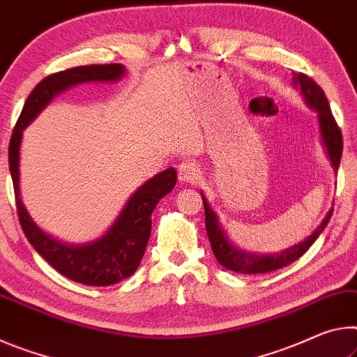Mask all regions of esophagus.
Listing matches in <instances>:
<instances>
[{
    "instance_id": "obj_1",
    "label": "esophagus",
    "mask_w": 357,
    "mask_h": 357,
    "mask_svg": "<svg viewBox=\"0 0 357 357\" xmlns=\"http://www.w3.org/2000/svg\"><path fill=\"white\" fill-rule=\"evenodd\" d=\"M202 171L195 161H183L178 165V178L183 183H195L201 180Z\"/></svg>"
}]
</instances>
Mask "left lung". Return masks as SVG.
I'll use <instances>...</instances> for the list:
<instances>
[{"label": "left lung", "instance_id": "8db88e82", "mask_svg": "<svg viewBox=\"0 0 357 357\" xmlns=\"http://www.w3.org/2000/svg\"><path fill=\"white\" fill-rule=\"evenodd\" d=\"M293 85L294 89H301L305 101L318 112L319 128H321V136H323V142L327 149V153L332 161L335 172L338 171V165H340V158L343 151V137L342 130L337 125V121L332 115V110L329 106V101L324 95V91L321 86L314 82L312 77H308L303 73H293ZM204 210H206V229L210 245H212L213 255L221 266L229 268V271L238 272V273H266L277 271L289 266L291 262H294L305 253V251L312 247L313 242L319 237V234L324 231V227L329 223L334 208L329 210L327 217L323 220V223L314 231L312 236H308L305 241L301 242L299 245H294L288 250L282 251L277 255H255V253H245L227 241L226 234L221 231L218 225L217 215L213 213V210L208 207L206 197L202 196Z\"/></svg>", "mask_w": 357, "mask_h": 357}]
</instances>
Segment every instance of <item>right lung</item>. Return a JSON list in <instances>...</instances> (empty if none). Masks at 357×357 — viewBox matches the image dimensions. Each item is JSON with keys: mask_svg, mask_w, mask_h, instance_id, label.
I'll return each mask as SVG.
<instances>
[{"mask_svg": "<svg viewBox=\"0 0 357 357\" xmlns=\"http://www.w3.org/2000/svg\"><path fill=\"white\" fill-rule=\"evenodd\" d=\"M123 74L125 68L114 63L89 64V66H77L47 75L34 86L25 101L9 142V169L14 183L17 213L28 242L61 275L89 286L115 284L136 272L150 238L151 212L161 197L172 191L177 182V172L174 167H169L140 186L126 202L120 217L106 236L98 238L96 242L71 247L40 231L23 207L19 188L22 131L31 120L36 119V115L52 101V98L69 86L82 82L116 80Z\"/></svg>", "mask_w": 357, "mask_h": 357, "instance_id": "right-lung-1", "label": "right lung"}]
</instances>
